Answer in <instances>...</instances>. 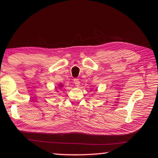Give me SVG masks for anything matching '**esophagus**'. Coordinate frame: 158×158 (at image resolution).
I'll list each match as a JSON object with an SVG mask.
<instances>
[{
	"instance_id": "34e87169",
	"label": "esophagus",
	"mask_w": 158,
	"mask_h": 158,
	"mask_svg": "<svg viewBox=\"0 0 158 158\" xmlns=\"http://www.w3.org/2000/svg\"><path fill=\"white\" fill-rule=\"evenodd\" d=\"M74 83H75V85H76L77 87H79V83H80V82H79V79H74Z\"/></svg>"
}]
</instances>
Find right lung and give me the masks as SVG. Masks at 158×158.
<instances>
[{
	"instance_id": "add662e5",
	"label": "right lung",
	"mask_w": 158,
	"mask_h": 158,
	"mask_svg": "<svg viewBox=\"0 0 158 158\" xmlns=\"http://www.w3.org/2000/svg\"><path fill=\"white\" fill-rule=\"evenodd\" d=\"M60 87H62L63 85H60Z\"/></svg>"
}]
</instances>
